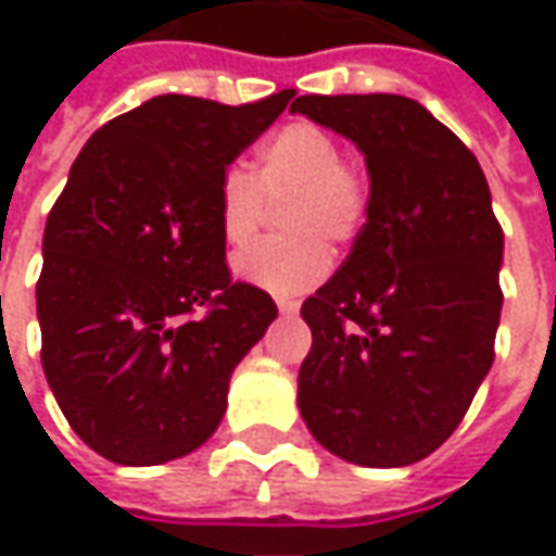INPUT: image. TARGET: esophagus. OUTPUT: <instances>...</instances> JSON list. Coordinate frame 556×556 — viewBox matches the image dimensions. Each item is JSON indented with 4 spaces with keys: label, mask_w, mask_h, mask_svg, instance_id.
Wrapping results in <instances>:
<instances>
[{
    "label": "esophagus",
    "mask_w": 556,
    "mask_h": 556,
    "mask_svg": "<svg viewBox=\"0 0 556 556\" xmlns=\"http://www.w3.org/2000/svg\"><path fill=\"white\" fill-rule=\"evenodd\" d=\"M278 308H281V315H296V312H300V303H296V300L278 296Z\"/></svg>",
    "instance_id": "1"
}]
</instances>
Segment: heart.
I'll return each mask as SVG.
<instances>
[{"label": "heart", "mask_w": 556, "mask_h": 556, "mask_svg": "<svg viewBox=\"0 0 556 556\" xmlns=\"http://www.w3.org/2000/svg\"><path fill=\"white\" fill-rule=\"evenodd\" d=\"M288 195L285 236H270L232 256V271L271 293H303L330 275V244H352L370 211L364 165L342 152L339 137L318 122H287L260 143L256 174L223 167L217 180V223L229 244H244L265 216L268 199Z\"/></svg>", "instance_id": "heart-1"}]
</instances>
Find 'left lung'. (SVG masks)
Returning a JSON list of instances; mask_svg holds the SVG:
<instances>
[{
  "instance_id": "obj_1",
  "label": "left lung",
  "mask_w": 556,
  "mask_h": 556,
  "mask_svg": "<svg viewBox=\"0 0 556 556\" xmlns=\"http://www.w3.org/2000/svg\"><path fill=\"white\" fill-rule=\"evenodd\" d=\"M290 113L349 137L370 211L349 260L303 303L300 413L333 456L401 468L434 453L490 374L505 235L475 152L401 94H303Z\"/></svg>"
}]
</instances>
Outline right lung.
I'll list each match as a JSON object with an SVG mask.
<instances>
[{
  "mask_svg": "<svg viewBox=\"0 0 556 556\" xmlns=\"http://www.w3.org/2000/svg\"><path fill=\"white\" fill-rule=\"evenodd\" d=\"M293 94L152 97L94 130L70 167L36 285L42 370L103 459L143 468L199 450L238 361L278 318L266 290L232 281L217 180Z\"/></svg>",
  "mask_w": 556,
  "mask_h": 556,
  "instance_id": "add662e5",
  "label": "right lung"
}]
</instances>
